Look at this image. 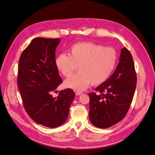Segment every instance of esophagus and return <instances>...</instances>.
<instances>
[{
    "instance_id": "obj_1",
    "label": "esophagus",
    "mask_w": 155,
    "mask_h": 155,
    "mask_svg": "<svg viewBox=\"0 0 155 155\" xmlns=\"http://www.w3.org/2000/svg\"><path fill=\"white\" fill-rule=\"evenodd\" d=\"M81 94H82V92H79V91L76 92V96H79V95H81Z\"/></svg>"
}]
</instances>
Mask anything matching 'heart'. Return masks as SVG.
Segmentation results:
<instances>
[{"instance_id": "heart-1", "label": "heart", "mask_w": 155, "mask_h": 155, "mask_svg": "<svg viewBox=\"0 0 155 155\" xmlns=\"http://www.w3.org/2000/svg\"><path fill=\"white\" fill-rule=\"evenodd\" d=\"M118 54L114 48L92 42L75 44L68 54H60L55 59V67L65 77H69L78 67L79 72L68 78L64 86L76 91H83L91 83L94 86L106 81L114 70Z\"/></svg>"}]
</instances>
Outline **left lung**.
Listing matches in <instances>:
<instances>
[{
	"instance_id": "1",
	"label": "left lung",
	"mask_w": 155,
	"mask_h": 155,
	"mask_svg": "<svg viewBox=\"0 0 155 155\" xmlns=\"http://www.w3.org/2000/svg\"><path fill=\"white\" fill-rule=\"evenodd\" d=\"M133 59L126 47L121 50L114 72L95 90L89 93V119L96 127L106 129L124 118L133 101L137 87Z\"/></svg>"
}]
</instances>
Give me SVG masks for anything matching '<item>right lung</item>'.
<instances>
[{"label": "right lung", "mask_w": 155, "mask_h": 155, "mask_svg": "<svg viewBox=\"0 0 155 155\" xmlns=\"http://www.w3.org/2000/svg\"><path fill=\"white\" fill-rule=\"evenodd\" d=\"M59 43V39L36 37L22 51L18 66L17 85L26 112L35 122L50 128L66 121L75 97L70 88L57 97L51 95L63 81L55 64Z\"/></svg>", "instance_id": "add662e5"}]
</instances>
